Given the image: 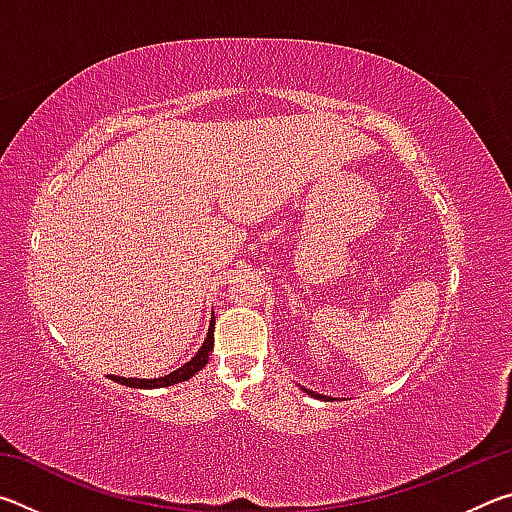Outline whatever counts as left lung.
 I'll use <instances>...</instances> for the list:
<instances>
[{
    "instance_id": "obj_1",
    "label": "left lung",
    "mask_w": 512,
    "mask_h": 512,
    "mask_svg": "<svg viewBox=\"0 0 512 512\" xmlns=\"http://www.w3.org/2000/svg\"><path fill=\"white\" fill-rule=\"evenodd\" d=\"M305 393H309L311 397H320V400H323V395H318V393H314V391H305Z\"/></svg>"
}]
</instances>
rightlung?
<instances>
[{"label":"right lung","instance_id":"add662e5","mask_svg":"<svg viewBox=\"0 0 512 512\" xmlns=\"http://www.w3.org/2000/svg\"><path fill=\"white\" fill-rule=\"evenodd\" d=\"M214 350V318L210 323V329H207V336L201 348L194 354L192 359H189L185 366H180L178 370L169 372V375L158 377V379H135V377H117V375H110L112 381H117V384H124V386H131V388H164V386H173L178 384V381H187L189 377H194L198 370H203L207 366V361H210V354Z\"/></svg>","mask_w":512,"mask_h":512}]
</instances>
